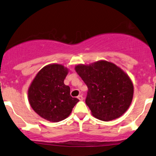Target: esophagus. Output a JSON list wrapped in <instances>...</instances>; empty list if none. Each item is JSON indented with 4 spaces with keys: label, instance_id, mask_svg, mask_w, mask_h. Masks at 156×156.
<instances>
[{
    "label": "esophagus",
    "instance_id": "obj_1",
    "mask_svg": "<svg viewBox=\"0 0 156 156\" xmlns=\"http://www.w3.org/2000/svg\"><path fill=\"white\" fill-rule=\"evenodd\" d=\"M77 98L79 99V100H80V101H82L83 100V97H82V95H79L78 97H77Z\"/></svg>",
    "mask_w": 156,
    "mask_h": 156
}]
</instances>
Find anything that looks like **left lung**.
Returning <instances> with one entry per match:
<instances>
[{
  "instance_id": "obj_1",
  "label": "left lung",
  "mask_w": 156,
  "mask_h": 156,
  "mask_svg": "<svg viewBox=\"0 0 156 156\" xmlns=\"http://www.w3.org/2000/svg\"><path fill=\"white\" fill-rule=\"evenodd\" d=\"M75 70L88 87L85 102L94 117L102 121L120 118L132 102L133 84L129 76L115 64L101 60Z\"/></svg>"
}]
</instances>
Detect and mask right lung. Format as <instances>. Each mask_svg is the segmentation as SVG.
I'll return each mask as SVG.
<instances>
[{"label": "right lung", "instance_id": "add662e5", "mask_svg": "<svg viewBox=\"0 0 156 156\" xmlns=\"http://www.w3.org/2000/svg\"><path fill=\"white\" fill-rule=\"evenodd\" d=\"M68 72L62 64H48L38 72L28 90L32 109L50 122L66 119L80 101L70 95V87L64 83Z\"/></svg>", "mask_w": 156, "mask_h": 156}]
</instances>
